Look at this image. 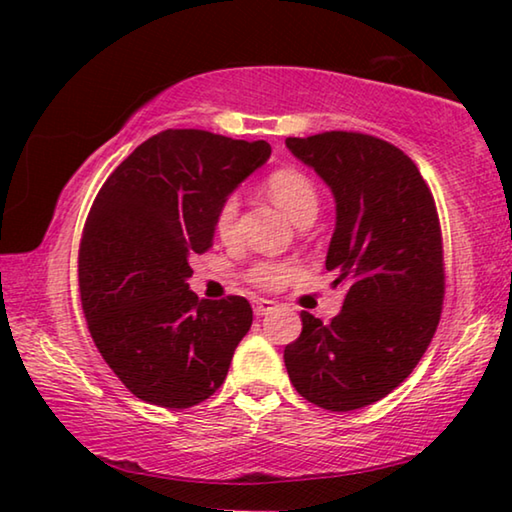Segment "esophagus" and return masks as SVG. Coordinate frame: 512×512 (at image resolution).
Listing matches in <instances>:
<instances>
[{"label": "esophagus", "instance_id": "esophagus-1", "mask_svg": "<svg viewBox=\"0 0 512 512\" xmlns=\"http://www.w3.org/2000/svg\"><path fill=\"white\" fill-rule=\"evenodd\" d=\"M253 309H255V316H268V314H273V311L277 309V305L273 300H255L253 302Z\"/></svg>", "mask_w": 512, "mask_h": 512}]
</instances>
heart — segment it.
Returning a JSON list of instances; mask_svg holds the SVG:
<instances>
[{
	"mask_svg": "<svg viewBox=\"0 0 512 512\" xmlns=\"http://www.w3.org/2000/svg\"><path fill=\"white\" fill-rule=\"evenodd\" d=\"M266 192L273 201L287 212L293 221L300 223L305 221L307 216H316L318 210V194L316 187L305 173L284 167L275 169L271 176L266 178ZM214 230L223 244H235L239 237V201L235 196H228L219 205L214 216ZM296 275V266L289 262H257L248 271V282H253L259 289H282L284 284H289Z\"/></svg>",
	"mask_w": 512,
	"mask_h": 512,
	"instance_id": "heart-1",
	"label": "heart"
}]
</instances>
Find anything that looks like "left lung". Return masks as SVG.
<instances>
[{"instance_id":"1","label":"left lung","mask_w":512,"mask_h":512,"mask_svg":"<svg viewBox=\"0 0 512 512\" xmlns=\"http://www.w3.org/2000/svg\"><path fill=\"white\" fill-rule=\"evenodd\" d=\"M332 189L336 228L325 266L345 300L332 323L302 311L284 348L291 384L327 411H354L395 391L436 332L445 296L436 203L409 155L379 137L329 131L287 137Z\"/></svg>"}]
</instances>
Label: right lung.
Segmentation results:
<instances>
[{"instance_id":"right-lung-1","label":"right lung","mask_w":512,"mask_h":512,"mask_svg":"<svg viewBox=\"0 0 512 512\" xmlns=\"http://www.w3.org/2000/svg\"><path fill=\"white\" fill-rule=\"evenodd\" d=\"M268 155L264 140L169 128L94 198L79 248L83 314L101 357L140 400L189 409L228 375L253 309L241 296L189 291V257L212 248L219 205Z\"/></svg>"}]
</instances>
